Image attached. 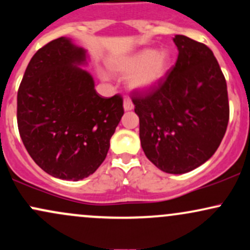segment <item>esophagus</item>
Here are the masks:
<instances>
[{"label":"esophagus","instance_id":"34e87169","mask_svg":"<svg viewBox=\"0 0 250 250\" xmlns=\"http://www.w3.org/2000/svg\"><path fill=\"white\" fill-rule=\"evenodd\" d=\"M123 108H125V111L133 110L134 104H133V102H131L130 98H125V101H123Z\"/></svg>","mask_w":250,"mask_h":250}]
</instances>
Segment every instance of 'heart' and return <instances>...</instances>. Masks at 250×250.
<instances>
[{"mask_svg": "<svg viewBox=\"0 0 250 250\" xmlns=\"http://www.w3.org/2000/svg\"><path fill=\"white\" fill-rule=\"evenodd\" d=\"M172 66V57L167 49L154 51L142 48L112 65V70L122 75H130L128 85L138 91H148L158 86Z\"/></svg>", "mask_w": 250, "mask_h": 250, "instance_id": "heart-1", "label": "heart"}]
</instances>
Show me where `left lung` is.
<instances>
[{
	"mask_svg": "<svg viewBox=\"0 0 250 250\" xmlns=\"http://www.w3.org/2000/svg\"><path fill=\"white\" fill-rule=\"evenodd\" d=\"M178 59L150 92L134 91L145 154L161 171L183 174L215 154L229 121L227 83L212 51L175 35Z\"/></svg>",
	"mask_w": 250,
	"mask_h": 250,
	"instance_id": "obj_1",
	"label": "left lung"
}]
</instances>
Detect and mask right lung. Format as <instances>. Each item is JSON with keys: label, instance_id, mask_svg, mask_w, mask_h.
I'll list each match as a JSON object with an SVG mask.
<instances>
[{"label": "right lung", "instance_id": "add662e5", "mask_svg": "<svg viewBox=\"0 0 250 250\" xmlns=\"http://www.w3.org/2000/svg\"><path fill=\"white\" fill-rule=\"evenodd\" d=\"M86 59L68 38L51 41L33 56L18 91V127L28 154L46 173L73 182L101 166L125 112L120 95L96 92L81 67Z\"/></svg>", "mask_w": 250, "mask_h": 250}]
</instances>
